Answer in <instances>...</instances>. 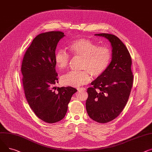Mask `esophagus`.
<instances>
[{
	"mask_svg": "<svg viewBox=\"0 0 152 152\" xmlns=\"http://www.w3.org/2000/svg\"><path fill=\"white\" fill-rule=\"evenodd\" d=\"M77 90H78V91H85V88H78L77 89Z\"/></svg>",
	"mask_w": 152,
	"mask_h": 152,
	"instance_id": "obj_1",
	"label": "esophagus"
}]
</instances>
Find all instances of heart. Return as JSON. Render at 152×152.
<instances>
[{"instance_id": "1", "label": "heart", "mask_w": 152, "mask_h": 152, "mask_svg": "<svg viewBox=\"0 0 152 152\" xmlns=\"http://www.w3.org/2000/svg\"><path fill=\"white\" fill-rule=\"evenodd\" d=\"M70 52L75 57L82 58L80 72L71 71L61 77V82L65 85L79 87L87 84L94 77L102 75L109 68L112 58L111 50L104 46H99L93 41L85 38L78 39L68 45ZM70 57L65 50L59 49L55 55L56 67L62 70L69 66Z\"/></svg>"}]
</instances>
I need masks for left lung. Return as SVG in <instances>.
I'll return each instance as SVG.
<instances>
[{
    "label": "left lung",
    "instance_id": "left-lung-1",
    "mask_svg": "<svg viewBox=\"0 0 152 152\" xmlns=\"http://www.w3.org/2000/svg\"><path fill=\"white\" fill-rule=\"evenodd\" d=\"M95 35L110 41L112 58L105 72L87 89L86 109L92 120L105 123L117 118L128 101L133 84L132 61L126 47L117 36L105 33Z\"/></svg>",
    "mask_w": 152,
    "mask_h": 152
}]
</instances>
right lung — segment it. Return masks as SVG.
<instances>
[{
  "mask_svg": "<svg viewBox=\"0 0 152 152\" xmlns=\"http://www.w3.org/2000/svg\"><path fill=\"white\" fill-rule=\"evenodd\" d=\"M64 36L61 31L38 35L27 49L22 62V82L26 101L38 118L48 123L64 118L71 97L77 91L71 86H55L58 83L55 50Z\"/></svg>",
  "mask_w": 152,
  "mask_h": 152,
  "instance_id": "obj_1",
  "label": "right lung"
}]
</instances>
